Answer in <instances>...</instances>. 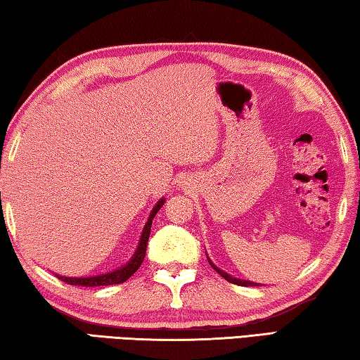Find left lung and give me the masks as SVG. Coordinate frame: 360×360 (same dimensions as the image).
<instances>
[{
  "instance_id": "obj_1",
  "label": "left lung",
  "mask_w": 360,
  "mask_h": 360,
  "mask_svg": "<svg viewBox=\"0 0 360 360\" xmlns=\"http://www.w3.org/2000/svg\"><path fill=\"white\" fill-rule=\"evenodd\" d=\"M210 260V259H208ZM210 264H211V266L214 268V270L219 273V275H221L224 279H227L229 283H231V284H238V285H260V284H257V283H251V281H246V279H238V278H233V276H230L229 273H225V271H222V270H219V268L212 264V262L210 260Z\"/></svg>"
}]
</instances>
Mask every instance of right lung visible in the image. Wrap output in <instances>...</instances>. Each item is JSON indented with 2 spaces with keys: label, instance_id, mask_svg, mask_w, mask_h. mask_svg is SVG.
<instances>
[{
  "label": "right lung",
  "instance_id": "1",
  "mask_svg": "<svg viewBox=\"0 0 360 360\" xmlns=\"http://www.w3.org/2000/svg\"><path fill=\"white\" fill-rule=\"evenodd\" d=\"M165 203V198H160L157 202V205L152 210L150 216L146 222L141 238H139V245L136 248V252L133 254V257L130 262L124 266H120L119 270H114L111 273H105V275H98V276H89V278H68V276H60L56 275L58 279H62L63 283L71 284V285H82V288H96V285H111V284H120L125 283L133 273H135L139 266H141L144 255H146V248H148V241H149V235H150V225H152V219L155 217V214Z\"/></svg>",
  "mask_w": 360,
  "mask_h": 360
}]
</instances>
